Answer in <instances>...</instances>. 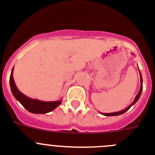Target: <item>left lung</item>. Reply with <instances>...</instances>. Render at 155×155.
<instances>
[{
  "mask_svg": "<svg viewBox=\"0 0 155 155\" xmlns=\"http://www.w3.org/2000/svg\"><path fill=\"white\" fill-rule=\"evenodd\" d=\"M140 88L139 92H138V94H137V96L135 97V98H134V102L131 103V105H129L127 109H124V110H122V111H120V112H116V113H103L104 116H119V115L123 114V113H124L125 112H127V110H129V109H130V108L133 105H134V104L137 102V100L139 99L140 96V94H141L142 90H143V80H142V76H141V73H140Z\"/></svg>",
  "mask_w": 155,
  "mask_h": 155,
  "instance_id": "obj_1",
  "label": "left lung"
}]
</instances>
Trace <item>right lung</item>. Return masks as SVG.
Listing matches in <instances>:
<instances>
[{
  "instance_id": "obj_1",
  "label": "right lung",
  "mask_w": 155,
  "mask_h": 155,
  "mask_svg": "<svg viewBox=\"0 0 155 155\" xmlns=\"http://www.w3.org/2000/svg\"><path fill=\"white\" fill-rule=\"evenodd\" d=\"M14 69V68H13ZM13 69L10 75V86L12 92L15 98L24 106L28 112L35 114H44L50 113L60 105L62 101L55 102H43L38 99L30 98L25 95L17 88L13 78Z\"/></svg>"
}]
</instances>
